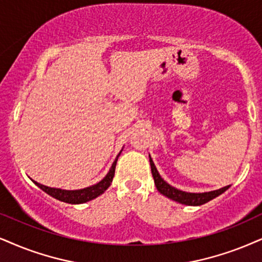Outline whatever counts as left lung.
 <instances>
[{
  "mask_svg": "<svg viewBox=\"0 0 262 262\" xmlns=\"http://www.w3.org/2000/svg\"><path fill=\"white\" fill-rule=\"evenodd\" d=\"M150 164H151L152 177H154L155 185H156V187H157V190L160 191L162 194H164L165 197L170 198V200H173V201H177L181 204L202 205V204L207 203V202L214 200L215 197L220 196L221 193H224V192L226 191L228 187H230V185H228V186L219 188V190L204 192V193H190V192L180 191V190H178V188L170 186L169 184L165 183L163 179L161 178V175H160V173H158L157 168L155 167L154 161H152L151 158H150Z\"/></svg>",
  "mask_w": 262,
  "mask_h": 262,
  "instance_id": "obj_1",
  "label": "left lung"
}]
</instances>
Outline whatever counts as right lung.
I'll return each instance as SVG.
<instances>
[{
  "instance_id": "right-lung-1",
  "label": "right lung",
  "mask_w": 262,
  "mask_h": 262,
  "mask_svg": "<svg viewBox=\"0 0 262 262\" xmlns=\"http://www.w3.org/2000/svg\"><path fill=\"white\" fill-rule=\"evenodd\" d=\"M121 155V152H120ZM118 155V156H120ZM118 156L116 158L114 164H112L110 171H108L106 177H105L100 183H98L97 185H93L91 187H85L82 188V190H75V191H66V190H61V188H53V187H48L45 186V185H41L38 183H34L37 185V186L48 193L49 196L57 198V200L65 202V203H71V204H79V203H85V202L94 200L98 196H100L101 193H104V191L107 190V187L110 186L112 183V179L115 177V169H116V163H117Z\"/></svg>"
}]
</instances>
